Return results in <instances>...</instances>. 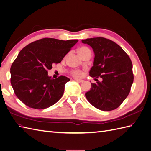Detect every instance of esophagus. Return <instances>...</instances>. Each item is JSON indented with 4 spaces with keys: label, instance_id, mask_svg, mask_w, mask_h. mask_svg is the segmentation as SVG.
<instances>
[{
    "label": "esophagus",
    "instance_id": "esophagus-1",
    "mask_svg": "<svg viewBox=\"0 0 151 151\" xmlns=\"http://www.w3.org/2000/svg\"><path fill=\"white\" fill-rule=\"evenodd\" d=\"M75 81H77V82H79V83H83V82H84V80H83V79H77V78L75 79Z\"/></svg>",
    "mask_w": 151,
    "mask_h": 151
}]
</instances>
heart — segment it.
<instances>
[{"mask_svg":"<svg viewBox=\"0 0 151 151\" xmlns=\"http://www.w3.org/2000/svg\"><path fill=\"white\" fill-rule=\"evenodd\" d=\"M86 52H89L91 53V50L88 48V47H81L78 49V53L79 54L80 53H86ZM71 74L74 77H81L83 76V72L80 70L78 69H76L72 70Z\"/></svg>","mask_w":151,"mask_h":151,"instance_id":"heart-1","label":"heart"}]
</instances>
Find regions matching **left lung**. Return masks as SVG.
Masks as SVG:
<instances>
[{"instance_id":"1","label":"left lung","mask_w":151,"mask_h":151,"mask_svg":"<svg viewBox=\"0 0 151 151\" xmlns=\"http://www.w3.org/2000/svg\"><path fill=\"white\" fill-rule=\"evenodd\" d=\"M92 47L94 53L91 77L97 79L91 83V89L85 95L88 101L100 110L117 108L129 95L134 81L132 63L129 55L119 45L103 37L82 40Z\"/></svg>"}]
</instances>
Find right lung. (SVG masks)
<instances>
[{"label": "right lung", "mask_w": 151, "mask_h": 151, "mask_svg": "<svg viewBox=\"0 0 151 151\" xmlns=\"http://www.w3.org/2000/svg\"><path fill=\"white\" fill-rule=\"evenodd\" d=\"M78 40L45 38L22 48L11 67V83L16 96L26 106L45 109L60 99L70 79L61 76L53 79L48 70L61 62Z\"/></svg>", "instance_id": "obj_1"}]
</instances>
